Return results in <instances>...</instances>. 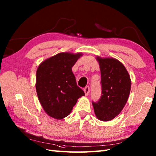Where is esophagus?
Returning a JSON list of instances; mask_svg holds the SVG:
<instances>
[{
  "label": "esophagus",
  "mask_w": 156,
  "mask_h": 156,
  "mask_svg": "<svg viewBox=\"0 0 156 156\" xmlns=\"http://www.w3.org/2000/svg\"><path fill=\"white\" fill-rule=\"evenodd\" d=\"M84 93L86 95H88V94L90 93V87H86L84 89Z\"/></svg>",
  "instance_id": "esophagus-1"
}]
</instances>
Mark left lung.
I'll return each mask as SVG.
<instances>
[{"label":"left lung","mask_w":156,"mask_h":156,"mask_svg":"<svg viewBox=\"0 0 156 156\" xmlns=\"http://www.w3.org/2000/svg\"><path fill=\"white\" fill-rule=\"evenodd\" d=\"M101 74V97L92 102L94 113L101 121H108L120 113L127 101L131 79L127 69L113 58H97Z\"/></svg>","instance_id":"8db88e82"}]
</instances>
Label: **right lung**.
<instances>
[{
  "label": "right lung",
  "instance_id": "add662e5",
  "mask_svg": "<svg viewBox=\"0 0 156 156\" xmlns=\"http://www.w3.org/2000/svg\"><path fill=\"white\" fill-rule=\"evenodd\" d=\"M81 55L59 53L43 62L37 68V97L46 113L53 118L67 117L78 98L84 95L72 72V68Z\"/></svg>",
  "mask_w": 156,
  "mask_h": 156
}]
</instances>
